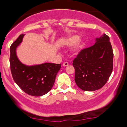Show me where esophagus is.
Wrapping results in <instances>:
<instances>
[{
	"label": "esophagus",
	"instance_id": "1",
	"mask_svg": "<svg viewBox=\"0 0 127 127\" xmlns=\"http://www.w3.org/2000/svg\"><path fill=\"white\" fill-rule=\"evenodd\" d=\"M63 66H64V67H66V66H69V63L67 62H64L63 64Z\"/></svg>",
	"mask_w": 127,
	"mask_h": 127
}]
</instances>
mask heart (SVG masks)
<instances>
[{"label":"heart","mask_w":127,"mask_h":127,"mask_svg":"<svg viewBox=\"0 0 127 127\" xmlns=\"http://www.w3.org/2000/svg\"><path fill=\"white\" fill-rule=\"evenodd\" d=\"M80 38V37L78 35H72L68 37L66 39L63 41L62 43L63 45L66 47H72L74 46L72 49V53L74 54H77L79 53L85 45V41L84 39Z\"/></svg>","instance_id":"1"}]
</instances>
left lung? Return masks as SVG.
<instances>
[{
	"mask_svg": "<svg viewBox=\"0 0 127 127\" xmlns=\"http://www.w3.org/2000/svg\"><path fill=\"white\" fill-rule=\"evenodd\" d=\"M109 37L103 34L95 44L80 51L73 61L75 82L80 89L95 91L106 84L113 69V52Z\"/></svg>",
	"mask_w": 127,
	"mask_h": 127,
	"instance_id": "1",
	"label": "left lung"
}]
</instances>
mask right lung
<instances>
[{"instance_id": "add662e5", "label": "right lung", "mask_w": 127, "mask_h": 127, "mask_svg": "<svg viewBox=\"0 0 127 127\" xmlns=\"http://www.w3.org/2000/svg\"><path fill=\"white\" fill-rule=\"evenodd\" d=\"M24 36V34H21L10 47L11 74L15 83L25 93L33 96H41L53 87L61 64L44 63L27 66L21 63L16 55V49Z\"/></svg>"}]
</instances>
